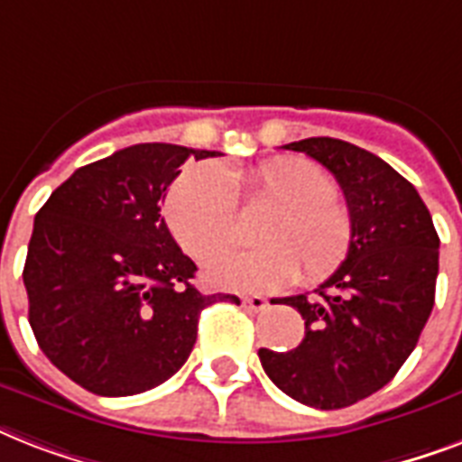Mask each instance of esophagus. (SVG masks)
Here are the masks:
<instances>
[{
  "label": "esophagus",
  "instance_id": "34e87169",
  "mask_svg": "<svg viewBox=\"0 0 462 462\" xmlns=\"http://www.w3.org/2000/svg\"><path fill=\"white\" fill-rule=\"evenodd\" d=\"M242 304H245L249 311H263V309L268 307V302L263 300V297L254 295V297H242Z\"/></svg>",
  "mask_w": 462,
  "mask_h": 462
}]
</instances>
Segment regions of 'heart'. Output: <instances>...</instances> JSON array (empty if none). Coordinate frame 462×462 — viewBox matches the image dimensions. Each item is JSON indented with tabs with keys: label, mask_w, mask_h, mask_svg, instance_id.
<instances>
[{
	"label": "heart",
	"mask_w": 462,
	"mask_h": 462,
	"mask_svg": "<svg viewBox=\"0 0 462 462\" xmlns=\"http://www.w3.org/2000/svg\"><path fill=\"white\" fill-rule=\"evenodd\" d=\"M246 208L273 206L259 227L261 249L220 252L206 278L225 290L271 292L297 281L319 282L340 268L352 246V217L336 201L337 184L307 158H273L232 174ZM167 227L194 259H206L237 235V196L223 167L199 162L172 181L165 196Z\"/></svg>",
	"instance_id": "heart-1"
}]
</instances>
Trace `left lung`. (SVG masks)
Returning a JSON list of instances; mask_svg holds the SVG:
<instances>
[{"label": "left lung", "instance_id": "1", "mask_svg": "<svg viewBox=\"0 0 462 462\" xmlns=\"http://www.w3.org/2000/svg\"><path fill=\"white\" fill-rule=\"evenodd\" d=\"M319 160L343 189L352 246L336 273L307 295L285 297L304 319L290 352L261 347L282 393L319 410L355 405L393 379L434 307L439 235L417 189L379 155L314 136L282 146Z\"/></svg>", "mask_w": 462, "mask_h": 462}]
</instances>
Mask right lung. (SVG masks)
Instances as JSON below:
<instances>
[{
    "mask_svg": "<svg viewBox=\"0 0 462 462\" xmlns=\"http://www.w3.org/2000/svg\"><path fill=\"white\" fill-rule=\"evenodd\" d=\"M172 143H136L79 167L32 223L23 266L40 350L96 395L160 386L191 355L199 316L235 295H201L196 263L160 216L184 160L216 158Z\"/></svg>",
    "mask_w": 462,
    "mask_h": 462,
    "instance_id": "right-lung-1",
    "label": "right lung"
}]
</instances>
